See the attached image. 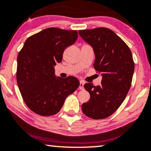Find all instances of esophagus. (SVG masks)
<instances>
[{
  "label": "esophagus",
  "instance_id": "34e87169",
  "mask_svg": "<svg viewBox=\"0 0 151 151\" xmlns=\"http://www.w3.org/2000/svg\"><path fill=\"white\" fill-rule=\"evenodd\" d=\"M79 89L80 90H83V81L82 80H81L79 81Z\"/></svg>",
  "mask_w": 151,
  "mask_h": 151
}]
</instances>
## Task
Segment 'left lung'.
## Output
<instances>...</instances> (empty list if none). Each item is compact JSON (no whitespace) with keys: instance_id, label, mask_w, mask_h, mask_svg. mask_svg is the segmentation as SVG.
Listing matches in <instances>:
<instances>
[{"instance_id":"obj_1","label":"left lung","mask_w":151,"mask_h":151,"mask_svg":"<svg viewBox=\"0 0 151 151\" xmlns=\"http://www.w3.org/2000/svg\"><path fill=\"white\" fill-rule=\"evenodd\" d=\"M81 37L93 47L96 55L93 68L102 74L101 84L83 85L90 93L88 102L81 110L93 119L110 117L124 101L134 71V62L130 48L113 31L105 27L79 31Z\"/></svg>"}]
</instances>
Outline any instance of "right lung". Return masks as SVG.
I'll return each instance as SVG.
<instances>
[{"label": "right lung", "mask_w": 151, "mask_h": 151, "mask_svg": "<svg viewBox=\"0 0 151 151\" xmlns=\"http://www.w3.org/2000/svg\"><path fill=\"white\" fill-rule=\"evenodd\" d=\"M76 30L45 29L29 36L17 55L16 78L22 97L37 115L52 116L79 86L76 77H55L54 66L77 39Z\"/></svg>", "instance_id": "1"}]
</instances>
